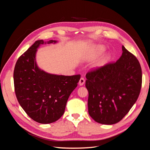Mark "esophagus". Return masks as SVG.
<instances>
[{"mask_svg":"<svg viewBox=\"0 0 150 150\" xmlns=\"http://www.w3.org/2000/svg\"><path fill=\"white\" fill-rule=\"evenodd\" d=\"M85 83V79L83 78H81L79 81V84L80 86H83Z\"/></svg>","mask_w":150,"mask_h":150,"instance_id":"34e87169","label":"esophagus"}]
</instances>
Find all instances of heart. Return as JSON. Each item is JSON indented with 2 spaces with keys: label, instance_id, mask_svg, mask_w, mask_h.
I'll use <instances>...</instances> for the list:
<instances>
[{
  "label": "heart",
  "instance_id": "b5f03b06",
  "mask_svg": "<svg viewBox=\"0 0 150 150\" xmlns=\"http://www.w3.org/2000/svg\"><path fill=\"white\" fill-rule=\"evenodd\" d=\"M104 51H105V49H104V47H103V46H98V47H96V48L94 49V50L92 52L91 57L92 58L97 57L99 55H101L102 53H103Z\"/></svg>",
  "mask_w": 150,
  "mask_h": 150
}]
</instances>
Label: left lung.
<instances>
[{
  "label": "left lung",
  "mask_w": 150,
  "mask_h": 150,
  "mask_svg": "<svg viewBox=\"0 0 150 150\" xmlns=\"http://www.w3.org/2000/svg\"><path fill=\"white\" fill-rule=\"evenodd\" d=\"M115 62L89 71L86 87L89 92L88 112L99 123L120 121L137 101L142 85V71L137 58L123 46Z\"/></svg>",
  "instance_id": "left-lung-1"
}]
</instances>
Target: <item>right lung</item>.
<instances>
[{
  "mask_svg": "<svg viewBox=\"0 0 150 150\" xmlns=\"http://www.w3.org/2000/svg\"><path fill=\"white\" fill-rule=\"evenodd\" d=\"M56 43L51 40L47 43ZM39 40L19 57L13 71V83L18 102L31 119L42 124L55 122L63 115L71 93L78 86L80 74H50L36 64Z\"/></svg>",
  "mask_w": 150,
  "mask_h": 150,
  "instance_id": "obj_1",
  "label": "right lung"
}]
</instances>
